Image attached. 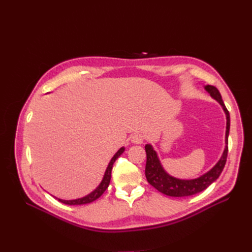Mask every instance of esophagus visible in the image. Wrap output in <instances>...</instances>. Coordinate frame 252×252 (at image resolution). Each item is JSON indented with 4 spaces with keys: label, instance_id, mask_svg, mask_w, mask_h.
I'll return each instance as SVG.
<instances>
[{
    "label": "esophagus",
    "instance_id": "34e87169",
    "mask_svg": "<svg viewBox=\"0 0 252 252\" xmlns=\"http://www.w3.org/2000/svg\"><path fill=\"white\" fill-rule=\"evenodd\" d=\"M131 142L134 144H142L144 142V135L141 133H135L131 136Z\"/></svg>",
    "mask_w": 252,
    "mask_h": 252
}]
</instances>
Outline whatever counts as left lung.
I'll use <instances>...</instances> for the list:
<instances>
[{
  "mask_svg": "<svg viewBox=\"0 0 252 252\" xmlns=\"http://www.w3.org/2000/svg\"><path fill=\"white\" fill-rule=\"evenodd\" d=\"M205 89L208 91L210 95L217 100L220 105L226 113L227 119V126H226V147L223 152L222 158L217 165L213 167L211 170L207 173L203 174L202 177L194 179V180H179L167 173L159 163L157 152L152 148L151 145L147 144L145 146V151H146V167H145V175L151 186H154L159 192H162L166 195L169 196H188L195 193H199L203 190H205L208 186H210L213 182H215L220 174L222 173L226 159L228 155V135H229V129H230V116L229 111L227 110L226 106L222 100L220 91L217 87L212 85L205 86Z\"/></svg>",
  "mask_w": 252,
  "mask_h": 252,
  "instance_id": "left-lung-1",
  "label": "left lung"
}]
</instances>
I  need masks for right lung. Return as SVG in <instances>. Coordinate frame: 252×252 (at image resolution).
Here are the masks:
<instances>
[{
  "label": "right lung",
  "mask_w": 252,
  "mask_h": 252,
  "mask_svg": "<svg viewBox=\"0 0 252 252\" xmlns=\"http://www.w3.org/2000/svg\"><path fill=\"white\" fill-rule=\"evenodd\" d=\"M124 147H122L116 155H114V157L111 158V161L107 167V169H106L105 171V175L103 178V181L101 182V184L98 185V187L94 190V191L91 192L90 194L84 196V197H81V199H77V200H71V201H65V200H61V199H58V201H60L61 203H64L66 205H84V204H88V203H91L95 201L96 199H98L104 192L105 190L107 189V187L109 186V183H110V178H111V170H112V165L113 163L116 162V159L123 154L124 152Z\"/></svg>",
  "instance_id": "add662e5"
}]
</instances>
